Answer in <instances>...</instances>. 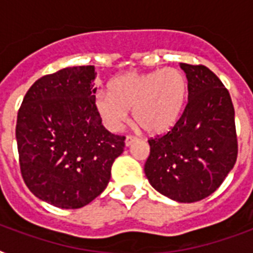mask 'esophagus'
<instances>
[{
    "mask_svg": "<svg viewBox=\"0 0 253 253\" xmlns=\"http://www.w3.org/2000/svg\"><path fill=\"white\" fill-rule=\"evenodd\" d=\"M138 142V138L136 136H134V135H127L126 136V140H125V144H126L127 147L131 146L132 143Z\"/></svg>",
    "mask_w": 253,
    "mask_h": 253,
    "instance_id": "1",
    "label": "esophagus"
}]
</instances>
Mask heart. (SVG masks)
Wrapping results in <instances>:
<instances>
[{
    "mask_svg": "<svg viewBox=\"0 0 253 253\" xmlns=\"http://www.w3.org/2000/svg\"><path fill=\"white\" fill-rule=\"evenodd\" d=\"M186 98V76L176 68H166L115 77L109 94L98 93L94 105L109 130H119L131 110L136 126L150 134H163L176 125Z\"/></svg>",
    "mask_w": 253,
    "mask_h": 253,
    "instance_id": "b5f03b06",
    "label": "heart"
}]
</instances>
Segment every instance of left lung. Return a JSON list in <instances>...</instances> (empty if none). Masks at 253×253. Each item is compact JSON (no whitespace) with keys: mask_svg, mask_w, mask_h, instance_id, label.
Here are the masks:
<instances>
[{"mask_svg":"<svg viewBox=\"0 0 253 253\" xmlns=\"http://www.w3.org/2000/svg\"><path fill=\"white\" fill-rule=\"evenodd\" d=\"M188 79V103L176 125L148 139L144 172L170 200L190 204L219 188L238 158L235 110L227 87L202 64L180 63Z\"/></svg>","mask_w":253,"mask_h":253,"instance_id":"left-lung-1","label":"left lung"}]
</instances>
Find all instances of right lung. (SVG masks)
<instances>
[{"instance_id": "obj_1", "label": "right lung", "mask_w": 253, "mask_h": 253, "mask_svg": "<svg viewBox=\"0 0 253 253\" xmlns=\"http://www.w3.org/2000/svg\"><path fill=\"white\" fill-rule=\"evenodd\" d=\"M94 67H69L31 85L18 110L19 168L34 196L61 209L90 204L105 190L125 150L122 135L95 110Z\"/></svg>"}]
</instances>
